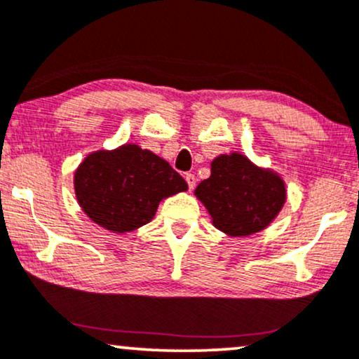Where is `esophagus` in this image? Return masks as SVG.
Masks as SVG:
<instances>
[{
	"instance_id": "34e87169",
	"label": "esophagus",
	"mask_w": 359,
	"mask_h": 359,
	"mask_svg": "<svg viewBox=\"0 0 359 359\" xmlns=\"http://www.w3.org/2000/svg\"><path fill=\"white\" fill-rule=\"evenodd\" d=\"M185 182H187L189 189H191V191H194V187H196V182H197L196 175H194V174H185Z\"/></svg>"
}]
</instances>
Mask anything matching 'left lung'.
I'll use <instances>...</instances> for the list:
<instances>
[{"label": "left lung", "mask_w": 359, "mask_h": 359, "mask_svg": "<svg viewBox=\"0 0 359 359\" xmlns=\"http://www.w3.org/2000/svg\"><path fill=\"white\" fill-rule=\"evenodd\" d=\"M196 196L227 236L256 234L274 221L286 202L284 180L254 165L243 154H222L210 163V177L197 185Z\"/></svg>", "instance_id": "1"}]
</instances>
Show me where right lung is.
<instances>
[{"instance_id": "1", "label": "right lung", "mask_w": 359, "mask_h": 359, "mask_svg": "<svg viewBox=\"0 0 359 359\" xmlns=\"http://www.w3.org/2000/svg\"><path fill=\"white\" fill-rule=\"evenodd\" d=\"M73 184L81 210L115 234L149 224L162 198L187 191L168 162L135 144L86 155Z\"/></svg>"}]
</instances>
